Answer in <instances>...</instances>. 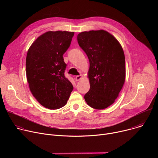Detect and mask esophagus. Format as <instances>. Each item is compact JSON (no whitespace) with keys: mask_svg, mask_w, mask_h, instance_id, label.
Segmentation results:
<instances>
[{"mask_svg":"<svg viewBox=\"0 0 158 158\" xmlns=\"http://www.w3.org/2000/svg\"><path fill=\"white\" fill-rule=\"evenodd\" d=\"M82 79V77L81 76H77L76 77V80L77 81H81Z\"/></svg>","mask_w":158,"mask_h":158,"instance_id":"34e87169","label":"esophagus"}]
</instances>
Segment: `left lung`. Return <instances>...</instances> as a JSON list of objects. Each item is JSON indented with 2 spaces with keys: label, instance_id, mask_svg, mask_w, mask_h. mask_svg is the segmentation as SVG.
I'll return each mask as SVG.
<instances>
[{
  "label": "left lung",
  "instance_id": "left-lung-1",
  "mask_svg": "<svg viewBox=\"0 0 158 158\" xmlns=\"http://www.w3.org/2000/svg\"><path fill=\"white\" fill-rule=\"evenodd\" d=\"M77 42L90 64V89L84 96L85 101L94 109H106L114 102L125 82V57L121 45L104 30L82 32L77 35Z\"/></svg>",
  "mask_w": 158,
  "mask_h": 158
}]
</instances>
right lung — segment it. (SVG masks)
Listing matches in <instances>:
<instances>
[{
	"label": "right lung",
	"mask_w": 158,
	"mask_h": 158,
	"mask_svg": "<svg viewBox=\"0 0 158 158\" xmlns=\"http://www.w3.org/2000/svg\"><path fill=\"white\" fill-rule=\"evenodd\" d=\"M74 32L48 31L32 44L26 57V76L31 92L44 107L64 106L73 90L64 76L63 54L70 46Z\"/></svg>",
	"instance_id": "obj_1"
}]
</instances>
